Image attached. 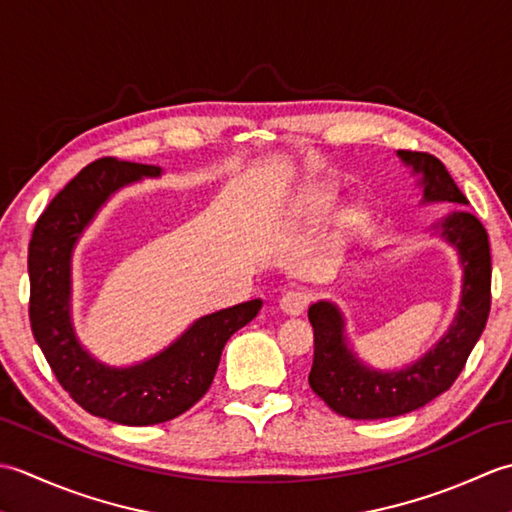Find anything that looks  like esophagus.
I'll list each match as a JSON object with an SVG mask.
<instances>
[{
	"instance_id": "esophagus-1",
	"label": "esophagus",
	"mask_w": 512,
	"mask_h": 512,
	"mask_svg": "<svg viewBox=\"0 0 512 512\" xmlns=\"http://www.w3.org/2000/svg\"><path fill=\"white\" fill-rule=\"evenodd\" d=\"M310 299H312L310 292L306 290H288L286 295L281 297L279 306L286 314H290V317H299V314L308 308Z\"/></svg>"
}]
</instances>
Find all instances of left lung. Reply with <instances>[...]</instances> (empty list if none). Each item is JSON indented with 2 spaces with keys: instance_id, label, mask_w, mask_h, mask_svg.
<instances>
[{
  "instance_id": "left-lung-1",
  "label": "left lung",
  "mask_w": 512,
  "mask_h": 512,
  "mask_svg": "<svg viewBox=\"0 0 512 512\" xmlns=\"http://www.w3.org/2000/svg\"><path fill=\"white\" fill-rule=\"evenodd\" d=\"M398 156L413 171L422 173L427 202H469L436 156L407 149H400ZM442 237L458 248L464 266L462 303L449 332L416 365L389 374L365 367L345 343L343 317L336 306L330 301L310 306L314 358L308 383L339 416L352 420L396 418L424 407L460 376L491 312V246L482 222L466 211L451 213L442 222Z\"/></svg>"
}]
</instances>
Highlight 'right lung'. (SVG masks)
<instances>
[{
  "mask_svg": "<svg viewBox=\"0 0 512 512\" xmlns=\"http://www.w3.org/2000/svg\"><path fill=\"white\" fill-rule=\"evenodd\" d=\"M143 176H160V167L112 156L90 162L39 215L28 246L30 328L50 369L76 405L127 427L191 409L211 387L226 341L262 308V299H253L206 314L165 352L134 367H107L83 350L70 323L72 248L101 204Z\"/></svg>",
  "mask_w": 512,
  "mask_h": 512,
  "instance_id": "add662e5",
  "label": "right lung"
}]
</instances>
